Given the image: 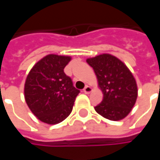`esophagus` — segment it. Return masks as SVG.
<instances>
[{
	"instance_id": "34e87169",
	"label": "esophagus",
	"mask_w": 160,
	"mask_h": 160,
	"mask_svg": "<svg viewBox=\"0 0 160 160\" xmlns=\"http://www.w3.org/2000/svg\"><path fill=\"white\" fill-rule=\"evenodd\" d=\"M92 91V88L91 86H89V85H86V86L84 87V89H83V92L86 93V94H88V93H90Z\"/></svg>"
}]
</instances>
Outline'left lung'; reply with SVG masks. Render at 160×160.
<instances>
[{
	"instance_id": "8db88e82",
	"label": "left lung",
	"mask_w": 160,
	"mask_h": 160,
	"mask_svg": "<svg viewBox=\"0 0 160 160\" xmlns=\"http://www.w3.org/2000/svg\"><path fill=\"white\" fill-rule=\"evenodd\" d=\"M86 62L95 72L98 86L103 93V100L94 108L95 111L108 120L124 119L138 96L132 72L119 58L108 53L88 58Z\"/></svg>"
}]
</instances>
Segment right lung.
<instances>
[{"mask_svg":"<svg viewBox=\"0 0 160 160\" xmlns=\"http://www.w3.org/2000/svg\"><path fill=\"white\" fill-rule=\"evenodd\" d=\"M70 56L49 54L41 58L29 71L24 95L28 108L38 119L56 125L72 112L79 90L64 73Z\"/></svg>","mask_w":160,"mask_h":160,"instance_id":"add662e5","label":"right lung"}]
</instances>
